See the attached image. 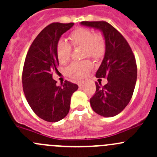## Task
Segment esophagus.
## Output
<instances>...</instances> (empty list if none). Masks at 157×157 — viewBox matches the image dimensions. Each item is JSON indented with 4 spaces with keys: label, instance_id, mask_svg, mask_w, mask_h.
Returning <instances> with one entry per match:
<instances>
[{
    "label": "esophagus",
    "instance_id": "1",
    "mask_svg": "<svg viewBox=\"0 0 157 157\" xmlns=\"http://www.w3.org/2000/svg\"><path fill=\"white\" fill-rule=\"evenodd\" d=\"M83 84V81H78L77 82V85H78L79 86H82Z\"/></svg>",
    "mask_w": 157,
    "mask_h": 157
}]
</instances>
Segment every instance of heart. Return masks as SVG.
<instances>
[{"instance_id":"b5f03b06","label":"heart","mask_w":157,"mask_h":157,"mask_svg":"<svg viewBox=\"0 0 157 157\" xmlns=\"http://www.w3.org/2000/svg\"><path fill=\"white\" fill-rule=\"evenodd\" d=\"M69 39L74 47H83L84 58L90 57L95 60L102 58L105 53V41L100 34H96L92 29L84 27L77 28L70 33ZM72 47L64 39H61L56 44V55L61 63H66L71 58ZM93 64L88 60L75 61L67 68V76L74 79H82L86 77Z\"/></svg>"}]
</instances>
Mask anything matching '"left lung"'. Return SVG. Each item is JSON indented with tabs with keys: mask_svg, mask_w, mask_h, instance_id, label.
<instances>
[{
	"mask_svg": "<svg viewBox=\"0 0 157 157\" xmlns=\"http://www.w3.org/2000/svg\"><path fill=\"white\" fill-rule=\"evenodd\" d=\"M81 25L100 29L104 36L105 56L96 77L107 78L108 83L102 86L96 82V92L90 101L96 113L113 117L127 106L132 97L137 74L135 57L124 36L107 22L83 21Z\"/></svg>",
	"mask_w": 157,
	"mask_h": 157,
	"instance_id": "8db88e82",
	"label": "left lung"
}]
</instances>
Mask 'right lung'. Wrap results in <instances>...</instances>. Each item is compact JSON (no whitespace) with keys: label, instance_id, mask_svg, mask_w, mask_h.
Instances as JSON below:
<instances>
[{"label":"right lung","instance_id":"1","mask_svg":"<svg viewBox=\"0 0 157 157\" xmlns=\"http://www.w3.org/2000/svg\"><path fill=\"white\" fill-rule=\"evenodd\" d=\"M74 23H52L44 28L29 47L23 65L22 82L29 106L40 118L56 122L68 114L71 98L78 89L65 80L57 86L52 72L59 65L56 44Z\"/></svg>","mask_w":157,"mask_h":157}]
</instances>
